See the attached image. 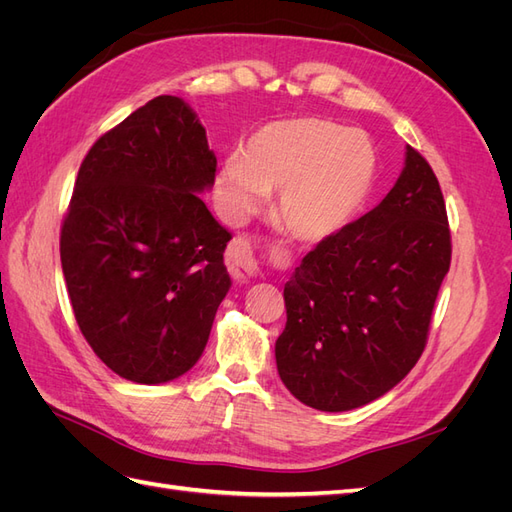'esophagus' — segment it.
<instances>
[{
    "instance_id": "obj_1",
    "label": "esophagus",
    "mask_w": 512,
    "mask_h": 512,
    "mask_svg": "<svg viewBox=\"0 0 512 512\" xmlns=\"http://www.w3.org/2000/svg\"><path fill=\"white\" fill-rule=\"evenodd\" d=\"M226 265L237 280H247L258 271V262L254 256V247L245 237L232 239L226 250Z\"/></svg>"
}]
</instances>
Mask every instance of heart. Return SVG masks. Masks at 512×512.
<instances>
[{
	"label": "heart",
	"mask_w": 512,
	"mask_h": 512,
	"mask_svg": "<svg viewBox=\"0 0 512 512\" xmlns=\"http://www.w3.org/2000/svg\"><path fill=\"white\" fill-rule=\"evenodd\" d=\"M376 175V153L359 132L305 117L267 123L224 162L215 200L230 222L252 215L269 190L294 237L318 243L342 232L361 211Z\"/></svg>",
	"instance_id": "b5f03b06"
}]
</instances>
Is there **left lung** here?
I'll use <instances>...</instances> for the list:
<instances>
[{"instance_id":"1","label":"left lung","mask_w":512,"mask_h":512,"mask_svg":"<svg viewBox=\"0 0 512 512\" xmlns=\"http://www.w3.org/2000/svg\"><path fill=\"white\" fill-rule=\"evenodd\" d=\"M448 267L440 183L408 145L382 203L320 241L286 282V329L275 342L286 389L322 412L391 391L421 359Z\"/></svg>"}]
</instances>
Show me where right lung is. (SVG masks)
Returning <instances> with one entry per match:
<instances>
[{"mask_svg":"<svg viewBox=\"0 0 512 512\" xmlns=\"http://www.w3.org/2000/svg\"><path fill=\"white\" fill-rule=\"evenodd\" d=\"M205 128L158 96L102 134L61 224V269L87 344L117 376L160 384L203 354L230 288V232L198 194L215 181Z\"/></svg>","mask_w":512,"mask_h":512,"instance_id":"1","label":"right lung"}]
</instances>
